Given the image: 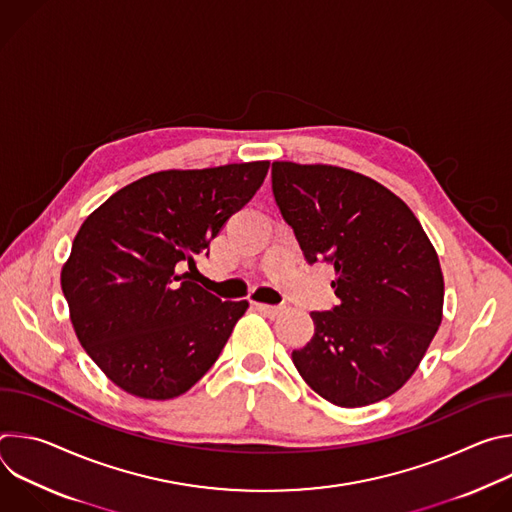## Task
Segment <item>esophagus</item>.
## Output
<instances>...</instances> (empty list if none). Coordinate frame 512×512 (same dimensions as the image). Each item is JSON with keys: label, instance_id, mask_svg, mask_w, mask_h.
<instances>
[{"label": "esophagus", "instance_id": "1", "mask_svg": "<svg viewBox=\"0 0 512 512\" xmlns=\"http://www.w3.org/2000/svg\"><path fill=\"white\" fill-rule=\"evenodd\" d=\"M255 308H257L261 314L269 316V318H277V316H281V312H283L281 306H269V304H255Z\"/></svg>", "mask_w": 512, "mask_h": 512}]
</instances>
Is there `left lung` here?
<instances>
[{"label":"left lung","instance_id":"obj_1","mask_svg":"<svg viewBox=\"0 0 512 512\" xmlns=\"http://www.w3.org/2000/svg\"><path fill=\"white\" fill-rule=\"evenodd\" d=\"M271 190L310 265L332 263L338 306L312 312L291 352L326 401L364 407L415 373L444 308L440 259L415 214L379 182L336 166L273 162Z\"/></svg>","mask_w":512,"mask_h":512}]
</instances>
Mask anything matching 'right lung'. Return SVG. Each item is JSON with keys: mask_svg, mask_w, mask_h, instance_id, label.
Listing matches in <instances>:
<instances>
[{"mask_svg": "<svg viewBox=\"0 0 512 512\" xmlns=\"http://www.w3.org/2000/svg\"><path fill=\"white\" fill-rule=\"evenodd\" d=\"M269 162L145 176L79 229L60 283L75 332L123 391L174 399L221 356L247 302L196 283V263L263 184Z\"/></svg>", "mask_w": 512, "mask_h": 512, "instance_id": "right-lung-1", "label": "right lung"}]
</instances>
